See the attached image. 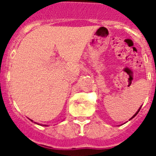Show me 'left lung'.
Instances as JSON below:
<instances>
[{"mask_svg":"<svg viewBox=\"0 0 156 156\" xmlns=\"http://www.w3.org/2000/svg\"><path fill=\"white\" fill-rule=\"evenodd\" d=\"M140 109H141V108H139V109H138V111L137 112H136V113L134 114V115H133V117H134V116H135L136 115H137V114H138V112H139V110H140ZM133 117H132V118H133ZM132 118H131V119H132Z\"/></svg>","mask_w":156,"mask_h":156,"instance_id":"8db88e82","label":"left lung"}]
</instances>
